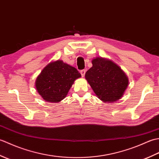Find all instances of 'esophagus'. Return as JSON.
I'll list each match as a JSON object with an SVG mask.
<instances>
[{"label":"esophagus","instance_id":"1","mask_svg":"<svg viewBox=\"0 0 159 159\" xmlns=\"http://www.w3.org/2000/svg\"><path fill=\"white\" fill-rule=\"evenodd\" d=\"M85 72H86V70H83L80 71V74H81V75H82L83 77L84 76H85Z\"/></svg>","mask_w":159,"mask_h":159}]
</instances>
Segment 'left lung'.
Returning a JSON list of instances; mask_svg holds the SVG:
<instances>
[{"label": "left lung", "instance_id": "1", "mask_svg": "<svg viewBox=\"0 0 159 159\" xmlns=\"http://www.w3.org/2000/svg\"><path fill=\"white\" fill-rule=\"evenodd\" d=\"M87 71L85 79L94 93L104 102L120 100L128 85V79L117 64L109 59L96 57Z\"/></svg>", "mask_w": 159, "mask_h": 159}]
</instances>
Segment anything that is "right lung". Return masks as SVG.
Wrapping results in <instances>:
<instances>
[{
    "mask_svg": "<svg viewBox=\"0 0 159 159\" xmlns=\"http://www.w3.org/2000/svg\"><path fill=\"white\" fill-rule=\"evenodd\" d=\"M81 76L75 67L57 60L48 63L35 81L37 91L49 102H59L67 96L74 80Z\"/></svg>",
    "mask_w": 159,
    "mask_h": 159,
    "instance_id": "right-lung-1",
    "label": "right lung"
}]
</instances>
